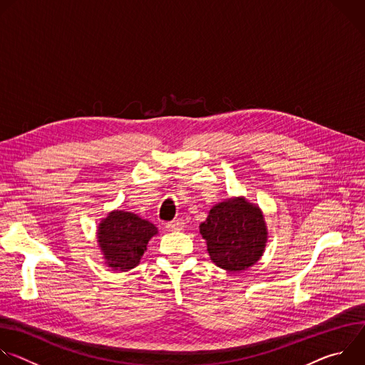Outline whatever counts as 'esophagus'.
Here are the masks:
<instances>
[{
    "label": "esophagus",
    "mask_w": 365,
    "mask_h": 365,
    "mask_svg": "<svg viewBox=\"0 0 365 365\" xmlns=\"http://www.w3.org/2000/svg\"><path fill=\"white\" fill-rule=\"evenodd\" d=\"M183 227H185V222L182 220H176V221H172V222L166 224V228L169 231H182Z\"/></svg>",
    "instance_id": "esophagus-1"
}]
</instances>
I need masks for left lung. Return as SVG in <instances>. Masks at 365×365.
<instances>
[{
  "mask_svg": "<svg viewBox=\"0 0 365 365\" xmlns=\"http://www.w3.org/2000/svg\"><path fill=\"white\" fill-rule=\"evenodd\" d=\"M199 232L212 263L231 273L254 266L262 258L269 237L263 211L244 196L214 205Z\"/></svg>",
  "mask_w": 365,
  "mask_h": 365,
  "instance_id": "8db88e82",
  "label": "left lung"
}]
</instances>
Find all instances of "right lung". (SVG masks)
Segmentation results:
<instances>
[{
  "instance_id": "right-lung-1",
  "label": "right lung",
  "mask_w": 365,
  "mask_h": 365,
  "mask_svg": "<svg viewBox=\"0 0 365 365\" xmlns=\"http://www.w3.org/2000/svg\"><path fill=\"white\" fill-rule=\"evenodd\" d=\"M158 228L134 212L114 210L102 218L96 240L106 266L114 272H128L140 264L151 237Z\"/></svg>"
}]
</instances>
